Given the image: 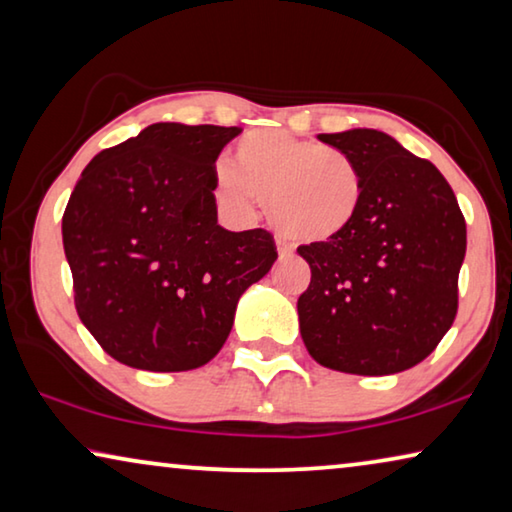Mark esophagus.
Returning a JSON list of instances; mask_svg holds the SVG:
<instances>
[{"label": "esophagus", "instance_id": "obj_1", "mask_svg": "<svg viewBox=\"0 0 512 512\" xmlns=\"http://www.w3.org/2000/svg\"><path fill=\"white\" fill-rule=\"evenodd\" d=\"M278 255H280V259H287V257H292V253H294V248L289 246L287 241H282V239H278Z\"/></svg>", "mask_w": 512, "mask_h": 512}]
</instances>
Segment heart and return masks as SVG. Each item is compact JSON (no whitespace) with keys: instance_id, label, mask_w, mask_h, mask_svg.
Here are the masks:
<instances>
[{"instance_id":"1","label":"heart","mask_w":512,"mask_h":512,"mask_svg":"<svg viewBox=\"0 0 512 512\" xmlns=\"http://www.w3.org/2000/svg\"><path fill=\"white\" fill-rule=\"evenodd\" d=\"M232 160L216 170L220 202L241 213L269 202L273 225L301 243L340 239L363 207L361 167L335 147L257 131L236 144Z\"/></svg>"}]
</instances>
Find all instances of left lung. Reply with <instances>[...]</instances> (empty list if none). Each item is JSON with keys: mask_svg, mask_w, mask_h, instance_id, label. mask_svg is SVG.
<instances>
[{"mask_svg": "<svg viewBox=\"0 0 512 512\" xmlns=\"http://www.w3.org/2000/svg\"><path fill=\"white\" fill-rule=\"evenodd\" d=\"M356 160L363 207L347 234L299 246L310 285L299 296L301 338L324 368L395 375L430 356L457 315L467 223L437 167L391 135L322 133Z\"/></svg>", "mask_w": 512, "mask_h": 512, "instance_id": "8db88e82", "label": "left lung"}]
</instances>
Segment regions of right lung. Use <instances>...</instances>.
I'll list each match as a JSON object with an SVG mask.
<instances>
[{"label": "right lung", "instance_id": "right-lung-1", "mask_svg": "<svg viewBox=\"0 0 512 512\" xmlns=\"http://www.w3.org/2000/svg\"><path fill=\"white\" fill-rule=\"evenodd\" d=\"M239 133L160 121L82 170L61 236L80 322L114 361L151 372L209 363L239 296L278 259L271 232L218 225L216 160Z\"/></svg>", "mask_w": 512, "mask_h": 512}]
</instances>
